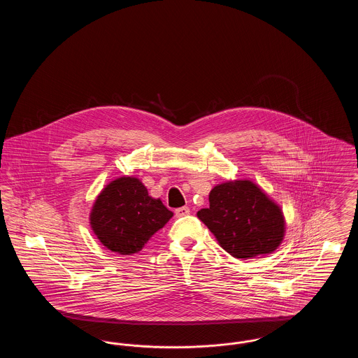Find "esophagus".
<instances>
[{"label": "esophagus", "mask_w": 358, "mask_h": 358, "mask_svg": "<svg viewBox=\"0 0 358 358\" xmlns=\"http://www.w3.org/2000/svg\"><path fill=\"white\" fill-rule=\"evenodd\" d=\"M174 213H176L177 217H184V216H187L190 213V209L187 206H181V208L176 209Z\"/></svg>", "instance_id": "obj_1"}]
</instances>
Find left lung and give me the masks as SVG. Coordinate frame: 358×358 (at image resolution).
Returning <instances> with one entry per match:
<instances>
[{
	"mask_svg": "<svg viewBox=\"0 0 358 358\" xmlns=\"http://www.w3.org/2000/svg\"><path fill=\"white\" fill-rule=\"evenodd\" d=\"M197 217L234 257L250 259L273 252L283 240L280 208L251 181L224 182L209 193V208Z\"/></svg>",
	"mask_w": 358,
	"mask_h": 358,
	"instance_id": "obj_1",
	"label": "left lung"
}]
</instances>
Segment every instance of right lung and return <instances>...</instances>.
<instances>
[{
    "label": "right lung",
    "mask_w": 358,
    "mask_h": 358,
    "mask_svg": "<svg viewBox=\"0 0 358 358\" xmlns=\"http://www.w3.org/2000/svg\"><path fill=\"white\" fill-rule=\"evenodd\" d=\"M171 216L173 212L159 199L150 197L138 178L120 177L103 189L90 220L104 247L120 255H133Z\"/></svg>",
    "instance_id": "right-lung-1"
}]
</instances>
